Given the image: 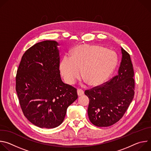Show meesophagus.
Returning <instances> with one entry per match:
<instances>
[{
    "label": "esophagus",
    "instance_id": "esophagus-1",
    "mask_svg": "<svg viewBox=\"0 0 151 151\" xmlns=\"http://www.w3.org/2000/svg\"><path fill=\"white\" fill-rule=\"evenodd\" d=\"M77 93H78V96H82V95H83V94H84V92H83V91L82 90H81V89H78V90H77Z\"/></svg>",
    "mask_w": 151,
    "mask_h": 151
}]
</instances>
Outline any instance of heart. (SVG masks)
I'll return each mask as SVG.
<instances>
[{"label":"heart","mask_w":151,"mask_h":151,"mask_svg":"<svg viewBox=\"0 0 151 151\" xmlns=\"http://www.w3.org/2000/svg\"><path fill=\"white\" fill-rule=\"evenodd\" d=\"M118 63L115 52L95 45L83 44L76 47L72 57L64 56L60 69L61 73L69 84H73L82 76L92 87L104 83L111 76Z\"/></svg>","instance_id":"obj_1"}]
</instances>
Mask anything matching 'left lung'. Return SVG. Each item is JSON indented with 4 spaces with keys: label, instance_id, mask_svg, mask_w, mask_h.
Listing matches in <instances>:
<instances>
[{
    "label": "left lung",
    "instance_id": "1",
    "mask_svg": "<svg viewBox=\"0 0 151 151\" xmlns=\"http://www.w3.org/2000/svg\"><path fill=\"white\" fill-rule=\"evenodd\" d=\"M122 59L118 73L110 81L97 86L85 94L90 100L88 115L97 127H109L124 115L134 95L133 64L129 54L121 48Z\"/></svg>",
    "mask_w": 151,
    "mask_h": 151
}]
</instances>
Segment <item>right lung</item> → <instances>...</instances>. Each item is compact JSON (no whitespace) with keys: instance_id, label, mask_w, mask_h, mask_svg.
<instances>
[{"instance_id":"obj_1","label":"right lung","mask_w":151,"mask_h":151,"mask_svg":"<svg viewBox=\"0 0 151 151\" xmlns=\"http://www.w3.org/2000/svg\"><path fill=\"white\" fill-rule=\"evenodd\" d=\"M58 43L45 40L28 49L16 75V91L26 118L40 128H53L65 118L78 99L76 89L60 76Z\"/></svg>"}]
</instances>
